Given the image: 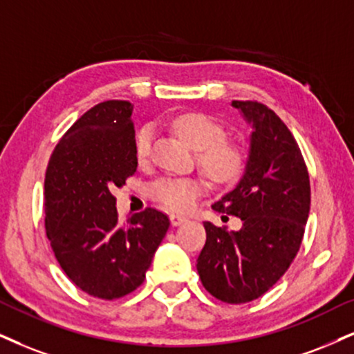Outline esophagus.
<instances>
[{"instance_id": "obj_1", "label": "esophagus", "mask_w": 354, "mask_h": 354, "mask_svg": "<svg viewBox=\"0 0 354 354\" xmlns=\"http://www.w3.org/2000/svg\"><path fill=\"white\" fill-rule=\"evenodd\" d=\"M169 218H170V223H172V226H178V225L185 223V221H187V216L177 215V213H172V215H170Z\"/></svg>"}]
</instances>
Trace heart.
Returning <instances> with one entry per match:
<instances>
[{
	"instance_id": "1",
	"label": "heart",
	"mask_w": 354,
	"mask_h": 354,
	"mask_svg": "<svg viewBox=\"0 0 354 354\" xmlns=\"http://www.w3.org/2000/svg\"><path fill=\"white\" fill-rule=\"evenodd\" d=\"M170 128L197 151V162L216 184L236 180L244 165L243 152L234 142L226 141L225 131L215 120L203 113H178L169 121ZM154 131L142 126L134 138V154L139 162L149 159ZM205 192V180L200 177H162L147 189L149 197L174 212H189Z\"/></svg>"
}]
</instances>
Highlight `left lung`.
I'll return each mask as SVG.
<instances>
[{
  "label": "left lung",
  "mask_w": 354,
  "mask_h": 354,
  "mask_svg": "<svg viewBox=\"0 0 354 354\" xmlns=\"http://www.w3.org/2000/svg\"><path fill=\"white\" fill-rule=\"evenodd\" d=\"M251 124L250 151L241 180L212 208L241 220L226 231L205 221L207 243L197 259L200 281L213 297L246 304L266 294L297 256L310 212L307 165L292 133L272 110L238 102Z\"/></svg>",
  "instance_id": "8db88e82"
}]
</instances>
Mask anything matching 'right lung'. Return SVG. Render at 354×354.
<instances>
[{
  "label": "right lung",
  "instance_id": "1",
  "mask_svg": "<svg viewBox=\"0 0 354 354\" xmlns=\"http://www.w3.org/2000/svg\"><path fill=\"white\" fill-rule=\"evenodd\" d=\"M133 104L98 103L78 118L52 152L44 182L46 233L78 289L115 300L136 290L169 230L156 208L121 225L111 192L134 176Z\"/></svg>",
  "mask_w": 354,
  "mask_h": 354
}]
</instances>
